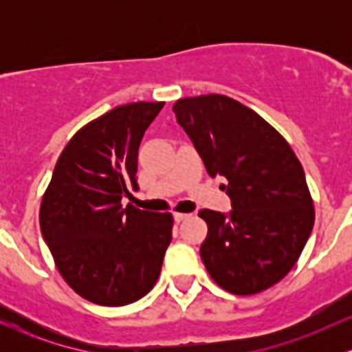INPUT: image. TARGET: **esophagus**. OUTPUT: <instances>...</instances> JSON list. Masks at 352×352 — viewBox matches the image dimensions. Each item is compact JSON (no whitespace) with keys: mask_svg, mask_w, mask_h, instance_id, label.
<instances>
[{"mask_svg":"<svg viewBox=\"0 0 352 352\" xmlns=\"http://www.w3.org/2000/svg\"><path fill=\"white\" fill-rule=\"evenodd\" d=\"M190 218V214H187V212H173V219H175L177 223L184 221V219Z\"/></svg>","mask_w":352,"mask_h":352,"instance_id":"obj_1","label":"esophagus"}]
</instances>
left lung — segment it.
Listing matches in <instances>:
<instances>
[{"label":"left lung","mask_w":352,"mask_h":352,"mask_svg":"<svg viewBox=\"0 0 352 352\" xmlns=\"http://www.w3.org/2000/svg\"><path fill=\"white\" fill-rule=\"evenodd\" d=\"M173 112L209 175L228 180L233 201L230 214L199 211L209 276L239 296L269 289L296 264L315 223L300 160L278 129L226 95L180 98Z\"/></svg>","instance_id":"left-lung-1"}]
</instances>
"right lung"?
I'll list each match as a JSON object with an SVG mask.
<instances>
[{
  "mask_svg": "<svg viewBox=\"0 0 352 352\" xmlns=\"http://www.w3.org/2000/svg\"><path fill=\"white\" fill-rule=\"evenodd\" d=\"M165 102L119 105L76 131L41 201V232L67 286L85 300L122 307L158 281L172 240V212L120 199L138 189V150Z\"/></svg>",
  "mask_w": 352,
  "mask_h": 352,
  "instance_id": "obj_1",
  "label": "right lung"
}]
</instances>
